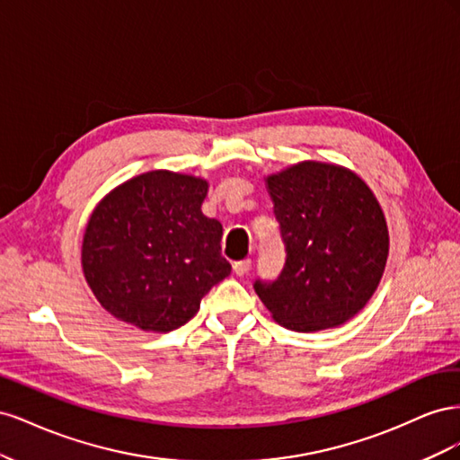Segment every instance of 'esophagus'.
<instances>
[{
  "mask_svg": "<svg viewBox=\"0 0 460 460\" xmlns=\"http://www.w3.org/2000/svg\"><path fill=\"white\" fill-rule=\"evenodd\" d=\"M249 269H252V259H243V261L234 262V272L238 276H245L249 272Z\"/></svg>",
  "mask_w": 460,
  "mask_h": 460,
  "instance_id": "34e87169",
  "label": "esophagus"
}]
</instances>
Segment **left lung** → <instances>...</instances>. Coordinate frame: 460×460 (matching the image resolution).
<instances>
[{"label": "left lung", "mask_w": 460, "mask_h": 460, "mask_svg": "<svg viewBox=\"0 0 460 460\" xmlns=\"http://www.w3.org/2000/svg\"><path fill=\"white\" fill-rule=\"evenodd\" d=\"M286 264L255 291L294 332L338 328L374 296L389 253L387 222L367 182L341 164L301 161L264 178Z\"/></svg>", "instance_id": "obj_1"}]
</instances>
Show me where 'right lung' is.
I'll list each match as a JSON object with an SVG mask.
<instances>
[{"label":"right lung","instance_id":"obj_1","mask_svg":"<svg viewBox=\"0 0 460 460\" xmlns=\"http://www.w3.org/2000/svg\"><path fill=\"white\" fill-rule=\"evenodd\" d=\"M205 178L149 171L95 205L80 262L102 307L144 332L184 326L201 299L230 274L222 225L203 215Z\"/></svg>","mask_w":460,"mask_h":460}]
</instances>
